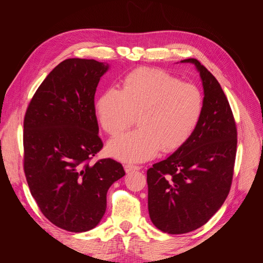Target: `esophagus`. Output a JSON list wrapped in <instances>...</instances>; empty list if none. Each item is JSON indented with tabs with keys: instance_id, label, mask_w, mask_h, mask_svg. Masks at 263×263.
Masks as SVG:
<instances>
[{
	"instance_id": "1",
	"label": "esophagus",
	"mask_w": 263,
	"mask_h": 263,
	"mask_svg": "<svg viewBox=\"0 0 263 263\" xmlns=\"http://www.w3.org/2000/svg\"><path fill=\"white\" fill-rule=\"evenodd\" d=\"M124 169L127 173H129V172H133V171L140 170V166L139 165H134V164H125Z\"/></svg>"
}]
</instances>
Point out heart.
<instances>
[{"instance_id": "b5f03b06", "label": "heart", "mask_w": 263, "mask_h": 263, "mask_svg": "<svg viewBox=\"0 0 263 263\" xmlns=\"http://www.w3.org/2000/svg\"><path fill=\"white\" fill-rule=\"evenodd\" d=\"M99 122L110 136H118L137 116L139 128L109 141L110 156L142 162L161 148L170 153L186 144L203 114L202 91L161 69L138 68L127 74L122 90L109 87L95 104Z\"/></svg>"}]
</instances>
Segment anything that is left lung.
I'll use <instances>...</instances> for the list:
<instances>
[{
	"label": "left lung",
	"mask_w": 263,
	"mask_h": 263,
	"mask_svg": "<svg viewBox=\"0 0 263 263\" xmlns=\"http://www.w3.org/2000/svg\"><path fill=\"white\" fill-rule=\"evenodd\" d=\"M200 72L204 108L185 145L147 171L148 211L163 233L186 234L216 213L232 186L237 151V128L220 84L201 62L190 58Z\"/></svg>",
	"instance_id": "obj_1"
}]
</instances>
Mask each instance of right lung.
Listing matches in <instances>:
<instances>
[{
    "mask_svg": "<svg viewBox=\"0 0 263 263\" xmlns=\"http://www.w3.org/2000/svg\"><path fill=\"white\" fill-rule=\"evenodd\" d=\"M107 63L71 58L39 85L24 118V172L44 216L68 232L97 226L106 194L125 176L110 158L91 162L103 148L94 95Z\"/></svg>",
    "mask_w": 263,
    "mask_h": 263,
    "instance_id": "add662e5",
    "label": "right lung"
}]
</instances>
